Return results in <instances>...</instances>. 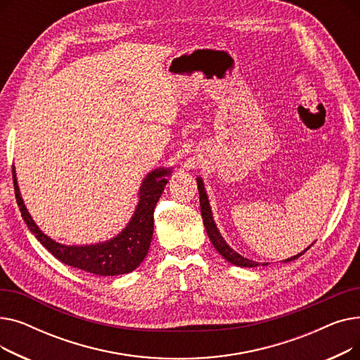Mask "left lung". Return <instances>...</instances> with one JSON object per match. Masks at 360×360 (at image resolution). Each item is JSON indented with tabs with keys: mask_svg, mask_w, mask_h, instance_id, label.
I'll use <instances>...</instances> for the list:
<instances>
[{
	"mask_svg": "<svg viewBox=\"0 0 360 360\" xmlns=\"http://www.w3.org/2000/svg\"><path fill=\"white\" fill-rule=\"evenodd\" d=\"M197 185H198V193H200V207H201V216H202V221H204V226H205V231H207V235H209L213 247L216 248V251L226 259L229 261L231 264H235V266L238 267H258L259 264L252 261V259H248V258H243L242 255H239L236 251H233L228 243H226V240L223 239V236L220 235L217 226L213 220V214H212V209H210V204H209V197H207L205 194V190H204V185H202V179L201 178H197ZM314 243H311L309 247L304 251L300 252L295 257H290L288 259H285L283 262H289V261H293L296 258H299L302 254H305ZM262 266H267V262H264Z\"/></svg>",
	"mask_w": 360,
	"mask_h": 360,
	"instance_id": "8db88e82",
	"label": "left lung"
}]
</instances>
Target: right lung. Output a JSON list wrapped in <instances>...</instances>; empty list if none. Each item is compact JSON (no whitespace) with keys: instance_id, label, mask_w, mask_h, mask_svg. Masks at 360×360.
Returning <instances> with one entry per match:
<instances>
[{"instance_id":"1","label":"right lung","mask_w":360,"mask_h":360,"mask_svg":"<svg viewBox=\"0 0 360 360\" xmlns=\"http://www.w3.org/2000/svg\"><path fill=\"white\" fill-rule=\"evenodd\" d=\"M169 175L170 169L163 167L156 169L147 175L140 188V201L134 216L131 217L127 228L118 236L102 243L84 245V247H68V245L55 242L37 228L26 205L23 204L13 167L15 200L30 232L56 259L74 269H80L99 276H118L131 273L146 258L151 236H153L155 207L165 190V185L167 184L166 176Z\"/></svg>"}]
</instances>
